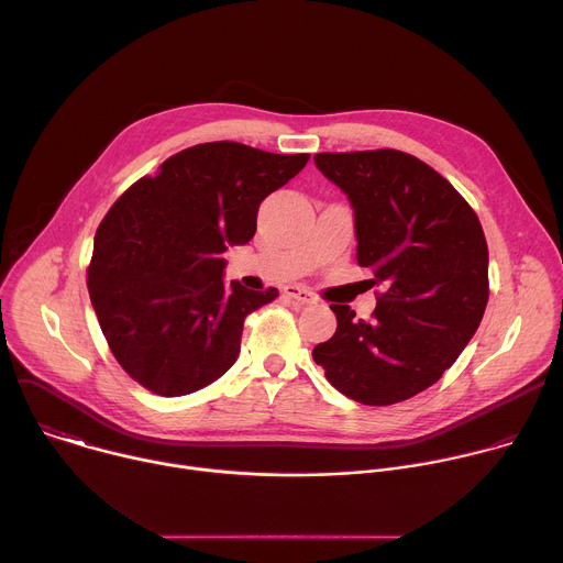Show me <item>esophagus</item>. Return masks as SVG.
I'll return each mask as SVG.
<instances>
[{"label": "esophagus", "instance_id": "esophagus-1", "mask_svg": "<svg viewBox=\"0 0 563 563\" xmlns=\"http://www.w3.org/2000/svg\"><path fill=\"white\" fill-rule=\"evenodd\" d=\"M283 294H285L287 298H291V300L302 302V305H311V302L318 300L309 289H305V287H300V285H287V287L283 289Z\"/></svg>", "mask_w": 563, "mask_h": 563}]
</instances>
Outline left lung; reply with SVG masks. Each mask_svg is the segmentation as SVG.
Masks as SVG:
<instances>
[{"mask_svg": "<svg viewBox=\"0 0 563 563\" xmlns=\"http://www.w3.org/2000/svg\"><path fill=\"white\" fill-rule=\"evenodd\" d=\"M356 220V258L383 285L369 320L330 305L336 334L311 352L363 406H391L434 385L484 318L488 243L465 198L423 159L396 151L316 153Z\"/></svg>", "mask_w": 563, "mask_h": 563, "instance_id": "1", "label": "left lung"}]
</instances>
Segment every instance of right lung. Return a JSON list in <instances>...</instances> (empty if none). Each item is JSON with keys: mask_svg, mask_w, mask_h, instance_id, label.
I'll return each mask as SVG.
<instances>
[{"mask_svg": "<svg viewBox=\"0 0 563 563\" xmlns=\"http://www.w3.org/2000/svg\"><path fill=\"white\" fill-rule=\"evenodd\" d=\"M309 153L240 142L189 146L131 185L96 231L89 296L122 369L159 396L220 378L238 358L245 318L278 289L222 283L229 245H247L261 202Z\"/></svg>", "mask_w": 563, "mask_h": 563, "instance_id": "right-lung-1", "label": "right lung"}]
</instances>
